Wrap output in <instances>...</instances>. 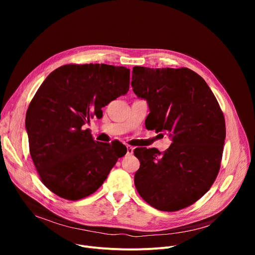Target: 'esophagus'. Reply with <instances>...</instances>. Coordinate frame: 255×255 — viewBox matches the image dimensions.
Instances as JSON below:
<instances>
[{
	"instance_id": "esophagus-1",
	"label": "esophagus",
	"mask_w": 255,
	"mask_h": 255,
	"mask_svg": "<svg viewBox=\"0 0 255 255\" xmlns=\"http://www.w3.org/2000/svg\"><path fill=\"white\" fill-rule=\"evenodd\" d=\"M133 154V148L131 145H127V155H132Z\"/></svg>"
}]
</instances>
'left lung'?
I'll return each instance as SVG.
<instances>
[{
  "instance_id": "1",
  "label": "left lung",
  "mask_w": 255,
  "mask_h": 255,
  "mask_svg": "<svg viewBox=\"0 0 255 255\" xmlns=\"http://www.w3.org/2000/svg\"><path fill=\"white\" fill-rule=\"evenodd\" d=\"M131 86L148 101L146 129L167 133L172 140L164 152L134 150L140 163L136 190L160 211L189 207L209 191L220 169L226 134L220 105L205 79L185 67L135 66Z\"/></svg>"
}]
</instances>
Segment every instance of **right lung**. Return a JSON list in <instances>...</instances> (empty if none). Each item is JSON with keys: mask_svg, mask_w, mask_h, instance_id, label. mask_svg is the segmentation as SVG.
I'll list each match as a JSON object with an SVG mask.
<instances>
[{"mask_svg": "<svg viewBox=\"0 0 255 255\" xmlns=\"http://www.w3.org/2000/svg\"><path fill=\"white\" fill-rule=\"evenodd\" d=\"M130 70L106 64H67L52 71L25 115L30 154L52 193L78 200L95 192L127 148L94 140L84 125L129 91Z\"/></svg>", "mask_w": 255, "mask_h": 255, "instance_id": "add662e5", "label": "right lung"}]
</instances>
